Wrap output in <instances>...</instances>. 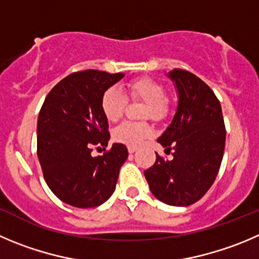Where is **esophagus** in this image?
Returning <instances> with one entry per match:
<instances>
[{
    "label": "esophagus",
    "instance_id": "1",
    "mask_svg": "<svg viewBox=\"0 0 259 259\" xmlns=\"http://www.w3.org/2000/svg\"><path fill=\"white\" fill-rule=\"evenodd\" d=\"M127 151H129V153H134L137 151V147H127Z\"/></svg>",
    "mask_w": 259,
    "mask_h": 259
}]
</instances>
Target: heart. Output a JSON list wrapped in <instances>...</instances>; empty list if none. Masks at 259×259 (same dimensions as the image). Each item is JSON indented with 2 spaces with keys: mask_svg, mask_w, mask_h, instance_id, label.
<instances>
[{
  "mask_svg": "<svg viewBox=\"0 0 259 259\" xmlns=\"http://www.w3.org/2000/svg\"><path fill=\"white\" fill-rule=\"evenodd\" d=\"M127 92L132 100L146 102L143 117H151L154 121H162L170 112V103L166 98V89L159 81L152 78H138L127 84ZM127 98L117 88H108L101 97V111L110 122L118 121L126 108ZM153 130L148 122L125 121L112 133L113 141L129 147H137L151 137Z\"/></svg>",
  "mask_w": 259,
  "mask_h": 259,
  "instance_id": "obj_1",
  "label": "heart"
}]
</instances>
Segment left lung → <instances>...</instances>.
<instances>
[{"instance_id":"obj_1","label":"left lung","mask_w":259,"mask_h":259,"mask_svg":"<svg viewBox=\"0 0 259 259\" xmlns=\"http://www.w3.org/2000/svg\"><path fill=\"white\" fill-rule=\"evenodd\" d=\"M179 93L172 122L157 139L171 161L156 157L144 171L154 197L170 206H190L208 192L221 166L226 129L220 101L202 79L188 70L168 74Z\"/></svg>"}]
</instances>
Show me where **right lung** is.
<instances>
[{"instance_id":"1","label":"right lung","mask_w":259,"mask_h":259,"mask_svg":"<svg viewBox=\"0 0 259 259\" xmlns=\"http://www.w3.org/2000/svg\"><path fill=\"white\" fill-rule=\"evenodd\" d=\"M124 76L100 70L67 75L46 97L37 124V154L48 188L62 202L78 208L101 206L115 192L127 149L116 143L106 150L110 132L101 111L106 89Z\"/></svg>"}]
</instances>
